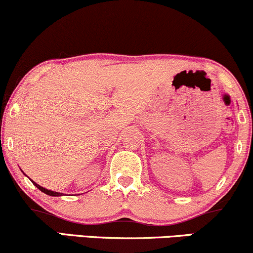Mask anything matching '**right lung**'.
I'll return each mask as SVG.
<instances>
[{"mask_svg":"<svg viewBox=\"0 0 253 253\" xmlns=\"http://www.w3.org/2000/svg\"><path fill=\"white\" fill-rule=\"evenodd\" d=\"M33 182V185L34 186H37L39 189H40L41 192H43L44 194H47V195H50V197H60V195H62L61 193H58V192H52V191H49V189H46V188H43V187H41V186H39L38 183H35L34 181H32Z\"/></svg>","mask_w":253,"mask_h":253,"instance_id":"obj_1","label":"right lung"}]
</instances>
